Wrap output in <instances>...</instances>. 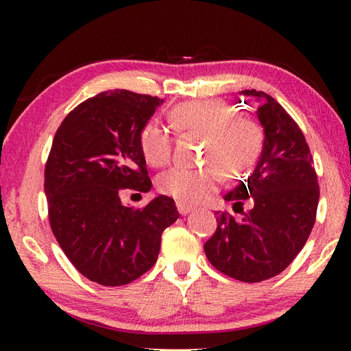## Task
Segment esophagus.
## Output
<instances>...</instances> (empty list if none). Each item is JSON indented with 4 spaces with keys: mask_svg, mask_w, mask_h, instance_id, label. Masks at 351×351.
<instances>
[{
    "mask_svg": "<svg viewBox=\"0 0 351 351\" xmlns=\"http://www.w3.org/2000/svg\"><path fill=\"white\" fill-rule=\"evenodd\" d=\"M176 207H178V212H180L181 215H187V213L192 210V206H189L186 203H181V201H178Z\"/></svg>",
    "mask_w": 351,
    "mask_h": 351,
    "instance_id": "obj_1",
    "label": "esophagus"
}]
</instances>
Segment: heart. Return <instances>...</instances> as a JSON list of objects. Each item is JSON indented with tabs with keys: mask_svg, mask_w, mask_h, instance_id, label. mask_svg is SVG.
I'll return each mask as SVG.
<instances>
[{
	"mask_svg": "<svg viewBox=\"0 0 351 351\" xmlns=\"http://www.w3.org/2000/svg\"><path fill=\"white\" fill-rule=\"evenodd\" d=\"M170 121L182 132L204 136L203 167L178 165L158 180L164 195L181 203L197 204L210 197L226 176L245 173L257 161L263 148V132L257 122L239 116L235 106L219 99L192 100L176 105ZM139 147L145 161L162 167L171 158L173 139L167 128L158 122H147L139 133Z\"/></svg>",
	"mask_w": 351,
	"mask_h": 351,
	"instance_id": "b5f03b06",
	"label": "heart"
}]
</instances>
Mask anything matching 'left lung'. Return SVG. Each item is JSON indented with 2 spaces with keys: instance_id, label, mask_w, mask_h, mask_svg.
<instances>
[{
  "instance_id": "1",
  "label": "left lung",
  "mask_w": 351,
  "mask_h": 351,
  "mask_svg": "<svg viewBox=\"0 0 351 351\" xmlns=\"http://www.w3.org/2000/svg\"><path fill=\"white\" fill-rule=\"evenodd\" d=\"M240 94L258 102L263 150L247 180L224 195L243 218L237 221L228 212H217V230L204 252L223 274L257 283L280 274L305 246L316 221L319 184L310 147L294 119L269 94ZM246 199L252 209L243 213Z\"/></svg>"
}]
</instances>
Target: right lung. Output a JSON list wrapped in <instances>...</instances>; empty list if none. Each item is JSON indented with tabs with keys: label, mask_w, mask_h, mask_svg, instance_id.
Wrapping results in <instances>:
<instances>
[{
	"label": "right lung",
	"mask_w": 351,
	"mask_h": 351,
	"mask_svg": "<svg viewBox=\"0 0 351 351\" xmlns=\"http://www.w3.org/2000/svg\"><path fill=\"white\" fill-rule=\"evenodd\" d=\"M162 102L127 90L100 93L77 105L52 141L45 169L51 229L74 268L104 287L150 269L164 229L180 217L165 195L144 209L119 197L122 189H152L139 133Z\"/></svg>",
	"instance_id": "1"
}]
</instances>
